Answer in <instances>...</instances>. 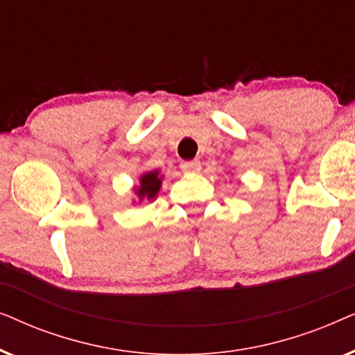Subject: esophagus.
<instances>
[{
    "label": "esophagus",
    "mask_w": 355,
    "mask_h": 355,
    "mask_svg": "<svg viewBox=\"0 0 355 355\" xmlns=\"http://www.w3.org/2000/svg\"><path fill=\"white\" fill-rule=\"evenodd\" d=\"M200 162L198 159H192V162H182L181 163V169L184 173H197L200 171Z\"/></svg>",
    "instance_id": "1"
}]
</instances>
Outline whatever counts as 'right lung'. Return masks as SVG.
Segmentation results:
<instances>
[{
    "label": "right lung",
    "mask_w": 355,
    "mask_h": 355,
    "mask_svg": "<svg viewBox=\"0 0 355 355\" xmlns=\"http://www.w3.org/2000/svg\"><path fill=\"white\" fill-rule=\"evenodd\" d=\"M162 181H163V176L159 174V169H153V171H147V173L140 174L139 184L134 187L135 198H137V200H134V202L142 203L145 200H148V202L155 200V197L158 196L159 189H162Z\"/></svg>",
    "instance_id": "right-lung-1"
}]
</instances>
